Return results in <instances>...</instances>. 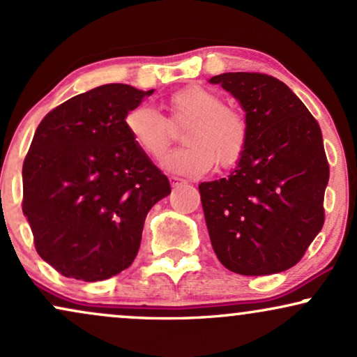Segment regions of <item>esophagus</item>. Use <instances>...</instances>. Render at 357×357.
Wrapping results in <instances>:
<instances>
[{
    "mask_svg": "<svg viewBox=\"0 0 357 357\" xmlns=\"http://www.w3.org/2000/svg\"><path fill=\"white\" fill-rule=\"evenodd\" d=\"M170 180V185L172 187H178V185H185V180H182V178H178V177H170L169 178Z\"/></svg>",
    "mask_w": 357,
    "mask_h": 357,
    "instance_id": "obj_1",
    "label": "esophagus"
}]
</instances>
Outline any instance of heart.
<instances>
[{
  "label": "heart",
  "mask_w": 357,
  "mask_h": 357,
  "mask_svg": "<svg viewBox=\"0 0 357 357\" xmlns=\"http://www.w3.org/2000/svg\"><path fill=\"white\" fill-rule=\"evenodd\" d=\"M172 126H185L182 142L185 147L169 153L167 170L199 177L217 164L230 169L243 155L248 144V124L241 112L227 107L217 92L202 86H187L167 99ZM169 122L151 105H135L126 114L127 134L145 155L160 160L169 151L172 129Z\"/></svg>",
  "instance_id": "obj_1"
}]
</instances>
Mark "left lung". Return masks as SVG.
Here are the masks:
<instances>
[{
  "mask_svg": "<svg viewBox=\"0 0 357 357\" xmlns=\"http://www.w3.org/2000/svg\"><path fill=\"white\" fill-rule=\"evenodd\" d=\"M238 100L248 144L227 178L199 185L210 241L245 276L296 265L323 228L329 165L319 124L280 79L223 73L210 79Z\"/></svg>",
  "mask_w": 357,
  "mask_h": 357,
  "instance_id": "left-lung-1",
  "label": "left lung"
}]
</instances>
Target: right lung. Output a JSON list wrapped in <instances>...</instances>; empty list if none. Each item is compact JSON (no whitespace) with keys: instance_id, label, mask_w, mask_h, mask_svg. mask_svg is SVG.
<instances>
[{"instance_id":"1","label":"right lung","mask_w":357,"mask_h":357,"mask_svg":"<svg viewBox=\"0 0 357 357\" xmlns=\"http://www.w3.org/2000/svg\"><path fill=\"white\" fill-rule=\"evenodd\" d=\"M151 91L104 84L47 114L23 164V213L44 261L102 281L137 257L149 210L169 178L132 142L126 114Z\"/></svg>"}]
</instances>
